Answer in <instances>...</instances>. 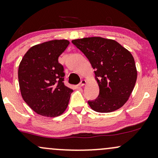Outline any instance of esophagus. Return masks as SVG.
<instances>
[{
    "mask_svg": "<svg viewBox=\"0 0 158 158\" xmlns=\"http://www.w3.org/2000/svg\"><path fill=\"white\" fill-rule=\"evenodd\" d=\"M86 81H85V80H82V81H81V83H79L78 86H83L84 85H86Z\"/></svg>",
    "mask_w": 158,
    "mask_h": 158,
    "instance_id": "esophagus-1",
    "label": "esophagus"
}]
</instances>
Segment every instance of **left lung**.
<instances>
[{
  "mask_svg": "<svg viewBox=\"0 0 158 158\" xmlns=\"http://www.w3.org/2000/svg\"><path fill=\"white\" fill-rule=\"evenodd\" d=\"M89 60L94 69L99 95L88 101L91 109L101 113L118 110L127 103L138 77L130 52L112 39L91 37L72 40Z\"/></svg>",
  "mask_w": 158,
  "mask_h": 158,
  "instance_id": "obj_1",
  "label": "left lung"
}]
</instances>
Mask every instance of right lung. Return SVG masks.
Here are the masks:
<instances>
[{
    "label": "right lung",
    "instance_id": "right-lung-1",
    "mask_svg": "<svg viewBox=\"0 0 158 158\" xmlns=\"http://www.w3.org/2000/svg\"><path fill=\"white\" fill-rule=\"evenodd\" d=\"M69 44L53 40L31 46L20 61L18 82L23 101L37 114L57 117L67 108L72 89L64 85V67L58 57Z\"/></svg>",
    "mask_w": 158,
    "mask_h": 158
}]
</instances>
